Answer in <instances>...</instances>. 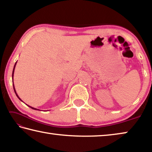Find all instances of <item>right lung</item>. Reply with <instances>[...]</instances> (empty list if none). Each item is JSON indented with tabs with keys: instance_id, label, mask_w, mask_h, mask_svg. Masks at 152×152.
Segmentation results:
<instances>
[{
	"instance_id": "obj_1",
	"label": "right lung",
	"mask_w": 152,
	"mask_h": 152,
	"mask_svg": "<svg viewBox=\"0 0 152 152\" xmlns=\"http://www.w3.org/2000/svg\"><path fill=\"white\" fill-rule=\"evenodd\" d=\"M16 64H17V61H16V63H15V66H14V68H13V70H12V82H13V76H14V72H15V66H16ZM13 88H14V91H15V94H16V95H17V96L19 98V99L20 100V101H21L22 102H23V101L21 99H20V98L19 97V96H18V94H17V92H16V91H15V86H14V84H13ZM28 107H29L30 108H31V109H34V110H39V109H35V108H33V107H31V106H29V105H27Z\"/></svg>"
}]
</instances>
